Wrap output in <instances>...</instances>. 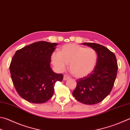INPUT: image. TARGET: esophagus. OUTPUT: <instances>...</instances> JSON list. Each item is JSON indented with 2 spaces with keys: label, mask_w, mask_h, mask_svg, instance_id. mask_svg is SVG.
Returning <instances> with one entry per match:
<instances>
[{
  "label": "esophagus",
  "mask_w": 130,
  "mask_h": 130,
  "mask_svg": "<svg viewBox=\"0 0 130 130\" xmlns=\"http://www.w3.org/2000/svg\"><path fill=\"white\" fill-rule=\"evenodd\" d=\"M70 79V77L68 76H67V75H64V76H63V80H68V79Z\"/></svg>",
  "instance_id": "esophagus-1"
}]
</instances>
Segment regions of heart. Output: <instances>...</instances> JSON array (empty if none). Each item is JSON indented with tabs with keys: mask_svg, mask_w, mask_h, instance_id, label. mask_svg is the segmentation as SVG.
I'll use <instances>...</instances> for the list:
<instances>
[{
	"mask_svg": "<svg viewBox=\"0 0 130 130\" xmlns=\"http://www.w3.org/2000/svg\"><path fill=\"white\" fill-rule=\"evenodd\" d=\"M51 60L58 71L62 72L69 64L70 70L74 76L82 78L94 71L97 62V54L93 48L68 43L62 46L59 53H54Z\"/></svg>",
	"mask_w": 130,
	"mask_h": 130,
	"instance_id": "heart-1",
	"label": "heart"
}]
</instances>
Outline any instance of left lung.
<instances>
[{
  "label": "left lung",
  "mask_w": 130,
  "mask_h": 130,
  "mask_svg": "<svg viewBox=\"0 0 130 130\" xmlns=\"http://www.w3.org/2000/svg\"><path fill=\"white\" fill-rule=\"evenodd\" d=\"M96 51V66L90 75L77 80L72 92L76 100L86 105H94L108 95L116 80L118 64L116 55L105 46L95 43H83Z\"/></svg>",
  "instance_id": "left-lung-1"
}]
</instances>
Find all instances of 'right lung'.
Returning <instances> with one entry per match:
<instances>
[{"instance_id":"1","label":"right lung","mask_w":130,"mask_h":130,"mask_svg":"<svg viewBox=\"0 0 130 130\" xmlns=\"http://www.w3.org/2000/svg\"><path fill=\"white\" fill-rule=\"evenodd\" d=\"M56 43L39 41L18 50L12 59L9 70L17 92L26 101L42 104L53 96L55 83L63 76L50 67L51 56Z\"/></svg>"}]
</instances>
